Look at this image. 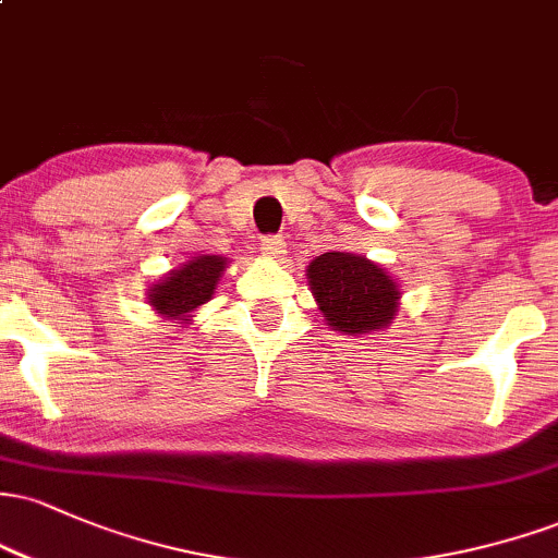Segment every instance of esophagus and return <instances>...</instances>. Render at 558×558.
Returning <instances> with one entry per match:
<instances>
[{"label":"esophagus","instance_id":"obj_1","mask_svg":"<svg viewBox=\"0 0 558 558\" xmlns=\"http://www.w3.org/2000/svg\"><path fill=\"white\" fill-rule=\"evenodd\" d=\"M288 252V243L283 235H265L262 239V254L270 259H280Z\"/></svg>","mask_w":558,"mask_h":558}]
</instances>
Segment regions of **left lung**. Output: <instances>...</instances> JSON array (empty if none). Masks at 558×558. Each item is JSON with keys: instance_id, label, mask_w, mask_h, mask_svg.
Segmentation results:
<instances>
[{"instance_id": "1", "label": "left lung", "mask_w": 558, "mask_h": 558, "mask_svg": "<svg viewBox=\"0 0 558 558\" xmlns=\"http://www.w3.org/2000/svg\"><path fill=\"white\" fill-rule=\"evenodd\" d=\"M306 280L325 323L343 336L388 328L399 312V286L380 265L360 254H319L306 267Z\"/></svg>"}]
</instances>
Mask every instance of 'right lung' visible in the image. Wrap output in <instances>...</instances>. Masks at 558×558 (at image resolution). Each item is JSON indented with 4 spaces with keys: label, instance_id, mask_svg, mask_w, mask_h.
Here are the masks:
<instances>
[{
    "label": "right lung",
    "instance_id": "1",
    "mask_svg": "<svg viewBox=\"0 0 558 558\" xmlns=\"http://www.w3.org/2000/svg\"><path fill=\"white\" fill-rule=\"evenodd\" d=\"M226 257L202 254L185 262L178 270H170L159 283L149 288V304L157 315L168 319L191 317L202 304L213 299L217 280L226 270Z\"/></svg>",
    "mask_w": 558,
    "mask_h": 558
}]
</instances>
